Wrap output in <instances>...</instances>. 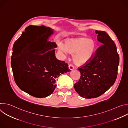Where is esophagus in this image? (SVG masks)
Segmentation results:
<instances>
[{
	"label": "esophagus",
	"instance_id": "esophagus-1",
	"mask_svg": "<svg viewBox=\"0 0 128 128\" xmlns=\"http://www.w3.org/2000/svg\"><path fill=\"white\" fill-rule=\"evenodd\" d=\"M69 69H70V70H73L74 69V65H73L72 64H69Z\"/></svg>",
	"mask_w": 128,
	"mask_h": 128
}]
</instances>
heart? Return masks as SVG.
<instances>
[{"label":"heart","mask_w":128,"mask_h":128,"mask_svg":"<svg viewBox=\"0 0 128 128\" xmlns=\"http://www.w3.org/2000/svg\"><path fill=\"white\" fill-rule=\"evenodd\" d=\"M95 42L87 38H70L65 40L59 48L62 52L67 51L74 54V60L76 63H84L92 58L96 50Z\"/></svg>","instance_id":"1"}]
</instances>
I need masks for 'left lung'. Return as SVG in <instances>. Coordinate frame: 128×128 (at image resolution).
Returning a JSON list of instances; mask_svg holds the SVG:
<instances>
[{
  "label": "left lung",
  "instance_id": "8db88e82",
  "mask_svg": "<svg viewBox=\"0 0 128 128\" xmlns=\"http://www.w3.org/2000/svg\"><path fill=\"white\" fill-rule=\"evenodd\" d=\"M96 33L102 44L92 58L78 68L80 78L74 85L79 95L87 99L102 95L114 84L120 61L116 44L110 36L103 31Z\"/></svg>",
  "mask_w": 128,
  "mask_h": 128
}]
</instances>
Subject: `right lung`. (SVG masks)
Here are the masks:
<instances>
[{
  "label": "right lung",
  "instance_id": "add662e5",
  "mask_svg": "<svg viewBox=\"0 0 128 128\" xmlns=\"http://www.w3.org/2000/svg\"><path fill=\"white\" fill-rule=\"evenodd\" d=\"M52 33L50 27L30 25L14 44L21 48L16 58L15 54L12 56L14 81L21 90L34 97L50 95L58 77L70 71L67 63L56 58L57 45L48 41Z\"/></svg>",
  "mask_w": 128,
  "mask_h": 128
}]
</instances>
